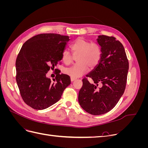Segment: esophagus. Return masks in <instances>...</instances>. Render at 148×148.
Here are the masks:
<instances>
[{
  "mask_svg": "<svg viewBox=\"0 0 148 148\" xmlns=\"http://www.w3.org/2000/svg\"><path fill=\"white\" fill-rule=\"evenodd\" d=\"M70 79H71V82H73V81H75V80L76 79V78H71V77Z\"/></svg>",
  "mask_w": 148,
  "mask_h": 148,
  "instance_id": "34e87169",
  "label": "esophagus"
}]
</instances>
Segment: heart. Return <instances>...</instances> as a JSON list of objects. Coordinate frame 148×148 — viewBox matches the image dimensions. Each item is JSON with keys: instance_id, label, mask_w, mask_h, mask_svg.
I'll list each match as a JSON object with an SVG mask.
<instances>
[{"instance_id": "1", "label": "heart", "mask_w": 148, "mask_h": 148, "mask_svg": "<svg viewBox=\"0 0 148 148\" xmlns=\"http://www.w3.org/2000/svg\"><path fill=\"white\" fill-rule=\"evenodd\" d=\"M73 55L67 50L62 53V60L70 65L77 57L78 64L64 69V73L71 78H77L84 75L88 70L95 69L99 64L102 57L101 47L98 44L91 43L87 40L78 38L70 46Z\"/></svg>"}]
</instances>
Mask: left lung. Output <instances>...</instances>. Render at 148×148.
Wrapping results in <instances>:
<instances>
[{
	"label": "left lung",
	"instance_id": "8db88e82",
	"mask_svg": "<svg viewBox=\"0 0 148 148\" xmlns=\"http://www.w3.org/2000/svg\"><path fill=\"white\" fill-rule=\"evenodd\" d=\"M97 42L101 47V59L86 75L95 84L84 78L78 94L80 106L94 115L108 112L117 104L125 91L129 68L124 47L115 38L100 35Z\"/></svg>",
	"mask_w": 148,
	"mask_h": 148
}]
</instances>
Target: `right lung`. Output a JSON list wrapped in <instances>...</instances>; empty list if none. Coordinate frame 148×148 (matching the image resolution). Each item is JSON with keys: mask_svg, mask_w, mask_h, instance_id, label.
Wrapping results in <instances>:
<instances>
[{"mask_svg": "<svg viewBox=\"0 0 148 148\" xmlns=\"http://www.w3.org/2000/svg\"><path fill=\"white\" fill-rule=\"evenodd\" d=\"M69 40L67 36L40 34L22 46L16 60V80L22 99L32 108L43 110L54 104L70 85L67 75L57 73L56 82L46 77L62 60Z\"/></svg>", "mask_w": 148, "mask_h": 148, "instance_id": "add662e5", "label": "right lung"}]
</instances>
